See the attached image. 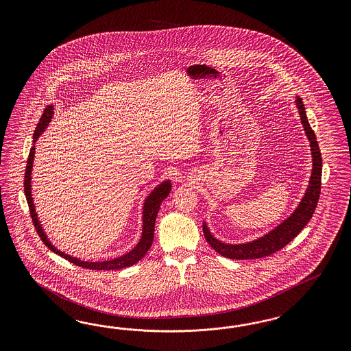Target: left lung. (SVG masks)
<instances>
[{"instance_id": "1", "label": "left lung", "mask_w": 351, "mask_h": 351, "mask_svg": "<svg viewBox=\"0 0 351 351\" xmlns=\"http://www.w3.org/2000/svg\"><path fill=\"white\" fill-rule=\"evenodd\" d=\"M296 106L301 123L305 130V134L310 141V150H311V158H313V170L311 176L308 180V188L298 203L295 211L288 216L286 220H283L279 225H276L273 230L264 234L263 237L254 239L251 242L239 243V245H229L223 243L221 241L216 239L213 233L210 232L207 223H203V233L206 237V241L210 243L213 250L228 258L232 260H251V258H260L265 256L276 254L280 248L288 245L298 233L306 226V223L313 217V213L317 208L320 194V180H322V154L319 150L318 141L314 131L308 125L305 106L302 103V99L296 96Z\"/></svg>"}]
</instances>
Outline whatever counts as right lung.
<instances>
[{"label":"right lung","mask_w":351,"mask_h":351,"mask_svg":"<svg viewBox=\"0 0 351 351\" xmlns=\"http://www.w3.org/2000/svg\"><path fill=\"white\" fill-rule=\"evenodd\" d=\"M53 104L47 106L43 112V117L40 119L37 128L34 131L33 135V147L29 152V157L27 162V169H25V178H24V193H25V198L29 206V211H31V217H32L33 223L37 229V233L41 237L43 243L47 245L53 254L62 256L65 260L73 263L75 265L90 269V270H117V269H123L128 266L136 264L138 260H141L145 254L148 252L149 248L152 247L153 243V237H154V225H156V219L160 211V203L163 202L165 198H167V195L171 191V180L162 181L158 184L153 191L149 193L148 197L144 201L143 206V230H141V237L138 239V245H135L130 252L125 255L118 256L116 258L112 260H106V261H85L81 260L78 257L68 255L63 251H60L59 248H56L55 245L50 242V239L47 238V235L43 230L41 221L38 219V215L36 213V206L33 202L32 195V170L33 160H34V153H36V141L43 135V131L47 128L49 123L51 122L53 116Z\"/></svg>","instance_id":"obj_1"}]
</instances>
